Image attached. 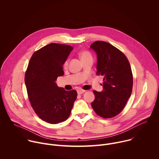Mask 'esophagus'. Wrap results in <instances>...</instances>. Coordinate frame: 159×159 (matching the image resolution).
Instances as JSON below:
<instances>
[{
    "instance_id": "esophagus-1",
    "label": "esophagus",
    "mask_w": 159,
    "mask_h": 159,
    "mask_svg": "<svg viewBox=\"0 0 159 159\" xmlns=\"http://www.w3.org/2000/svg\"><path fill=\"white\" fill-rule=\"evenodd\" d=\"M85 90L79 89V90H77V94H83V93H85Z\"/></svg>"
}]
</instances>
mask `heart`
Here are the masks:
<instances>
[{
	"label": "heart",
	"mask_w": 159,
	"mask_h": 159,
	"mask_svg": "<svg viewBox=\"0 0 159 159\" xmlns=\"http://www.w3.org/2000/svg\"><path fill=\"white\" fill-rule=\"evenodd\" d=\"M79 56L82 61H85L87 60H90V59H93V56H92L91 53L87 50L81 51L79 53ZM68 65H69V62H68L67 60H66L63 63V68L66 69V68L68 66Z\"/></svg>",
	"instance_id": "heart-1"
}]
</instances>
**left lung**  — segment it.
I'll return each mask as SVG.
<instances>
[{
    "mask_svg": "<svg viewBox=\"0 0 159 159\" xmlns=\"http://www.w3.org/2000/svg\"><path fill=\"white\" fill-rule=\"evenodd\" d=\"M90 48L98 57L96 74L104 77L103 91L94 90L95 99L91 106L98 116L111 118L122 111L131 96V66L125 54L109 43L97 41Z\"/></svg>",
    "mask_w": 159,
    "mask_h": 159,
    "instance_id": "1",
    "label": "left lung"
}]
</instances>
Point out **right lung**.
<instances>
[{
  "label": "right lung",
  "instance_id": "add662e5",
  "mask_svg": "<svg viewBox=\"0 0 159 159\" xmlns=\"http://www.w3.org/2000/svg\"><path fill=\"white\" fill-rule=\"evenodd\" d=\"M73 47L50 43L35 52L25 74V84L31 105L42 120L51 124L69 117L77 99L75 90L58 87L55 80L64 74L63 65Z\"/></svg>",
  "mask_w": 159,
  "mask_h": 159
}]
</instances>
